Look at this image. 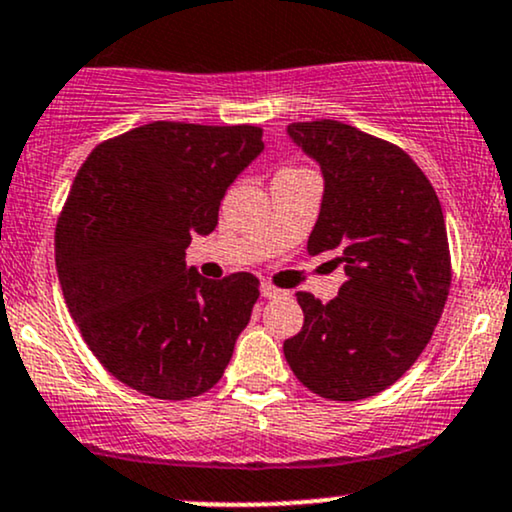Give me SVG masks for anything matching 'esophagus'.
Wrapping results in <instances>:
<instances>
[{
    "label": "esophagus",
    "mask_w": 512,
    "mask_h": 512,
    "mask_svg": "<svg viewBox=\"0 0 512 512\" xmlns=\"http://www.w3.org/2000/svg\"><path fill=\"white\" fill-rule=\"evenodd\" d=\"M260 293L264 298H279V296H284L286 291H281V289H276V286H272V284H267V281H262V286H260Z\"/></svg>",
    "instance_id": "1"
}]
</instances>
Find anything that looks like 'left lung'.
I'll list each match as a JSON object with an SVG mask.
<instances>
[{
    "label": "left lung",
    "mask_w": 512,
    "mask_h": 512,
    "mask_svg": "<svg viewBox=\"0 0 512 512\" xmlns=\"http://www.w3.org/2000/svg\"><path fill=\"white\" fill-rule=\"evenodd\" d=\"M286 134L325 180L308 252H337L346 281L330 303L296 293L305 320L284 356L315 395L373 397L421 356L448 301L443 209L395 144L337 120L293 122Z\"/></svg>",
    "instance_id": "1"
}]
</instances>
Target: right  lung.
Here are the masks:
<instances>
[{"mask_svg":"<svg viewBox=\"0 0 512 512\" xmlns=\"http://www.w3.org/2000/svg\"><path fill=\"white\" fill-rule=\"evenodd\" d=\"M262 151L260 127L151 122L98 144L76 173L57 276L88 349L132 390L190 399L221 380L260 281L204 279L185 250L214 231L226 190Z\"/></svg>","mask_w":512,"mask_h":512,"instance_id":"obj_1","label":"right lung"}]
</instances>
